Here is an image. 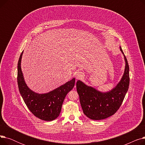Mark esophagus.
<instances>
[{
	"label": "esophagus",
	"instance_id": "34e87169",
	"mask_svg": "<svg viewBox=\"0 0 145 145\" xmlns=\"http://www.w3.org/2000/svg\"><path fill=\"white\" fill-rule=\"evenodd\" d=\"M83 76H84V73L81 71H78L76 73V78L77 79H81Z\"/></svg>",
	"mask_w": 145,
	"mask_h": 145
}]
</instances>
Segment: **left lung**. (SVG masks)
Listing matches in <instances>:
<instances>
[{
    "instance_id": "obj_1",
    "label": "left lung",
    "mask_w": 145,
    "mask_h": 145,
    "mask_svg": "<svg viewBox=\"0 0 145 145\" xmlns=\"http://www.w3.org/2000/svg\"><path fill=\"white\" fill-rule=\"evenodd\" d=\"M120 50L124 53L120 48ZM126 62L122 78L117 86L110 92L102 93L86 86L80 80L76 83V89L79 96L82 108L85 115L90 119L102 120L115 114L120 107L129 86V67L124 55Z\"/></svg>"
}]
</instances>
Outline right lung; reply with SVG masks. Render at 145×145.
I'll return each instance as SVG.
<instances>
[{
	"label": "right lung",
	"mask_w": 145,
	"mask_h": 145,
	"mask_svg": "<svg viewBox=\"0 0 145 145\" xmlns=\"http://www.w3.org/2000/svg\"><path fill=\"white\" fill-rule=\"evenodd\" d=\"M23 52L18 63L17 80L20 93L29 110L36 117L46 121L55 120L59 116L61 112L66 95L74 86L75 79H72L48 93L38 94L33 92L27 86L21 70Z\"/></svg>",
	"instance_id": "right-lung-1"
}]
</instances>
